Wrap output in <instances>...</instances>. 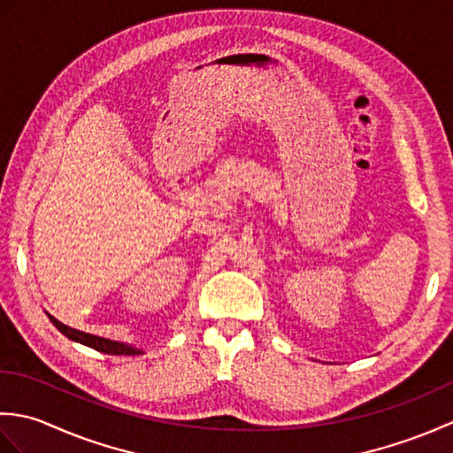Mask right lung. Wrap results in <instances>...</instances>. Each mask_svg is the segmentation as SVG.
<instances>
[{
  "label": "right lung",
  "instance_id": "obj_1",
  "mask_svg": "<svg viewBox=\"0 0 453 453\" xmlns=\"http://www.w3.org/2000/svg\"><path fill=\"white\" fill-rule=\"evenodd\" d=\"M50 321L56 325V329L64 333L67 339H72L75 342H81L85 346H89V349H95L99 350L103 354H112V356H136V354H143L140 349H136V346L132 344H124V342H117V341H109V339H103V336H97V334H89V333H83V331H78V329H72V326H67L64 323H60L58 319H54L52 315Z\"/></svg>",
  "mask_w": 453,
  "mask_h": 453
}]
</instances>
